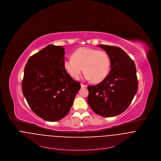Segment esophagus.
<instances>
[{
  "label": "esophagus",
  "mask_w": 161,
  "mask_h": 161,
  "mask_svg": "<svg viewBox=\"0 0 161 161\" xmlns=\"http://www.w3.org/2000/svg\"><path fill=\"white\" fill-rule=\"evenodd\" d=\"M80 86H81V87H82V88L87 87V86H86V85H85V84H80Z\"/></svg>",
  "instance_id": "obj_1"
}]
</instances>
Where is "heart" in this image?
<instances>
[{
	"label": "heart",
	"mask_w": 161,
	"mask_h": 161,
	"mask_svg": "<svg viewBox=\"0 0 161 161\" xmlns=\"http://www.w3.org/2000/svg\"><path fill=\"white\" fill-rule=\"evenodd\" d=\"M63 66L74 79L79 77L84 68L86 79L98 83L108 76L111 68V59L105 52L83 47L75 50L72 58L66 59Z\"/></svg>",
	"instance_id": "b5f03b06"
}]
</instances>
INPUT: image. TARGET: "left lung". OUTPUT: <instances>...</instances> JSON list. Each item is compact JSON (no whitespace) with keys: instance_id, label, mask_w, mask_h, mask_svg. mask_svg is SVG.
Masks as SVG:
<instances>
[{"instance_id":"left-lung-1","label":"left lung","mask_w":161,"mask_h":161,"mask_svg":"<svg viewBox=\"0 0 161 161\" xmlns=\"http://www.w3.org/2000/svg\"><path fill=\"white\" fill-rule=\"evenodd\" d=\"M111 59V71L96 86H88L87 102L92 110L103 117H113L130 104L138 90L135 63L120 48L98 45Z\"/></svg>"}]
</instances>
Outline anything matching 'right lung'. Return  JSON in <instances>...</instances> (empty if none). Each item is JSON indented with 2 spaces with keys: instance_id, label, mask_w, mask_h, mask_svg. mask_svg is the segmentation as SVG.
Listing matches in <instances>:
<instances>
[{
  "instance_id": "1",
  "label": "right lung",
  "mask_w": 161,
  "mask_h": 161,
  "mask_svg": "<svg viewBox=\"0 0 161 161\" xmlns=\"http://www.w3.org/2000/svg\"><path fill=\"white\" fill-rule=\"evenodd\" d=\"M64 54L63 47L48 45L31 56L25 68L23 95L32 111L50 122L68 114L80 88L64 68Z\"/></svg>"
}]
</instances>
